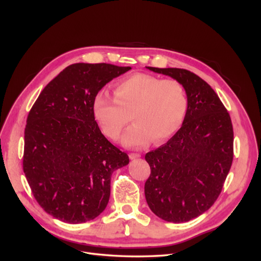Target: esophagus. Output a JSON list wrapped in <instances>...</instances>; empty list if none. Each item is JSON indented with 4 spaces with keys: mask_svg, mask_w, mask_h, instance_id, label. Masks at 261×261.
<instances>
[{
    "mask_svg": "<svg viewBox=\"0 0 261 261\" xmlns=\"http://www.w3.org/2000/svg\"><path fill=\"white\" fill-rule=\"evenodd\" d=\"M129 158H130V160H136V159L141 158V154L140 153H130Z\"/></svg>",
    "mask_w": 261,
    "mask_h": 261,
    "instance_id": "1",
    "label": "esophagus"
}]
</instances>
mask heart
I'll use <instances>...</instances> for the list:
<instances>
[{
  "mask_svg": "<svg viewBox=\"0 0 261 261\" xmlns=\"http://www.w3.org/2000/svg\"><path fill=\"white\" fill-rule=\"evenodd\" d=\"M187 111V97L183 86L174 79L138 73L119 81L114 97L107 91L96 94L93 113L102 132L117 140L131 118L135 121L123 134L121 143L140 148L153 139L161 143L179 128Z\"/></svg>",
  "mask_w": 261,
  "mask_h": 261,
  "instance_id": "b5f03b06",
  "label": "heart"
}]
</instances>
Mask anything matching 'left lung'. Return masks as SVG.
Listing matches in <instances>:
<instances>
[{
	"label": "left lung",
	"mask_w": 261,
	"mask_h": 261,
	"mask_svg": "<svg viewBox=\"0 0 261 261\" xmlns=\"http://www.w3.org/2000/svg\"><path fill=\"white\" fill-rule=\"evenodd\" d=\"M148 70L177 80L187 97L182 127L145 160L149 208L163 220L183 223L206 212L220 195L232 162L231 120L211 86L183 68Z\"/></svg>",
	"instance_id": "obj_1"
}]
</instances>
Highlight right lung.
Here are the masks:
<instances>
[{
	"instance_id": "add662e5",
	"label": "right lung",
	"mask_w": 261,
	"mask_h": 261,
	"mask_svg": "<svg viewBox=\"0 0 261 261\" xmlns=\"http://www.w3.org/2000/svg\"><path fill=\"white\" fill-rule=\"evenodd\" d=\"M129 70L108 63L68 65L40 93L27 117L26 180L40 206L60 221L78 224L98 217L109 202L112 173L129 164L93 113L96 94Z\"/></svg>"
}]
</instances>
